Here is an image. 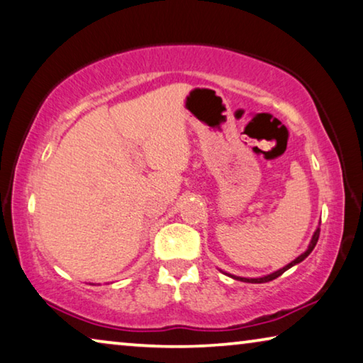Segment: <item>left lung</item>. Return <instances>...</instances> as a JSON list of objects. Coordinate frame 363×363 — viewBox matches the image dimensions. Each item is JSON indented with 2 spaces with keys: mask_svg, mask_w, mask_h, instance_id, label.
I'll list each match as a JSON object with an SVG mask.
<instances>
[{
  "mask_svg": "<svg viewBox=\"0 0 363 363\" xmlns=\"http://www.w3.org/2000/svg\"><path fill=\"white\" fill-rule=\"evenodd\" d=\"M318 238H320V227L316 228L315 230V233H313V237H311V240H310V243H308V248L305 250V252L300 255V256H297V258H295L294 261H291V263L289 264H286L284 267H281V269H277V271H274V272H271V274H267V276H263V277H240V276H233V274H228V272H224V274H227V276H230L232 279H237V281H242V282H252V284H263V282H269V281H274L276 277H279L281 274H284V272H286L287 269H291L292 266H295V264H298V263H302V261L306 258V256H308L311 252H313V248H315V245H316V242H318Z\"/></svg>",
  "mask_w": 363,
  "mask_h": 363,
  "instance_id": "left-lung-1",
  "label": "left lung"
}]
</instances>
